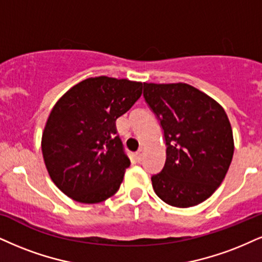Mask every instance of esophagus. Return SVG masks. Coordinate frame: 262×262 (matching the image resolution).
I'll return each instance as SVG.
<instances>
[{
    "label": "esophagus",
    "instance_id": "1",
    "mask_svg": "<svg viewBox=\"0 0 262 262\" xmlns=\"http://www.w3.org/2000/svg\"><path fill=\"white\" fill-rule=\"evenodd\" d=\"M143 153H144L143 148H140V149L136 151V159H137L138 163H141L142 159H143Z\"/></svg>",
    "mask_w": 262,
    "mask_h": 262
}]
</instances>
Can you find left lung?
<instances>
[{
  "instance_id": "8db88e82",
  "label": "left lung",
  "mask_w": 262,
  "mask_h": 262,
  "mask_svg": "<svg viewBox=\"0 0 262 262\" xmlns=\"http://www.w3.org/2000/svg\"><path fill=\"white\" fill-rule=\"evenodd\" d=\"M144 101L163 127L166 160L151 176L157 195L176 208L198 205L224 181L234 151L224 108L187 83H143Z\"/></svg>"
}]
</instances>
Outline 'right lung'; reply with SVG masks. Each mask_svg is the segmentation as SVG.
Here are the masks:
<instances>
[{"instance_id": "add662e5", "label": "right lung", "mask_w": 262, "mask_h": 262, "mask_svg": "<svg viewBox=\"0 0 262 262\" xmlns=\"http://www.w3.org/2000/svg\"><path fill=\"white\" fill-rule=\"evenodd\" d=\"M143 83L90 77L56 103L42 134L51 179L69 198L95 204L114 195L130 166L115 121L142 95Z\"/></svg>"}]
</instances>
